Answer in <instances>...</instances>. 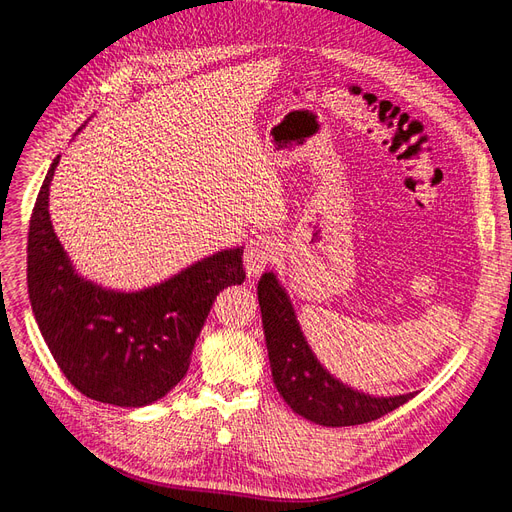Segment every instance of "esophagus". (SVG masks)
I'll return each instance as SVG.
<instances>
[{
    "mask_svg": "<svg viewBox=\"0 0 512 512\" xmlns=\"http://www.w3.org/2000/svg\"><path fill=\"white\" fill-rule=\"evenodd\" d=\"M283 257V244L278 242L276 236L270 234H259L246 244L244 253V266L249 276H259L263 270L274 266Z\"/></svg>",
    "mask_w": 512,
    "mask_h": 512,
    "instance_id": "1",
    "label": "esophagus"
}]
</instances>
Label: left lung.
Instances as JSON below:
<instances>
[{
	"mask_svg": "<svg viewBox=\"0 0 512 512\" xmlns=\"http://www.w3.org/2000/svg\"><path fill=\"white\" fill-rule=\"evenodd\" d=\"M257 298L274 385L283 400L304 419L327 427L361 425L381 419L415 398V393L372 398L336 381L312 355L287 293L272 272L261 276Z\"/></svg>",
	"mask_w": 512,
	"mask_h": 512,
	"instance_id": "8db88e82",
	"label": "left lung"
}]
</instances>
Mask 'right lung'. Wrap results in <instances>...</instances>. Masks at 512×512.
Returning <instances> with one entry per match:
<instances>
[{
  "instance_id": "1",
  "label": "right lung",
  "mask_w": 512,
  "mask_h": 512,
  "mask_svg": "<svg viewBox=\"0 0 512 512\" xmlns=\"http://www.w3.org/2000/svg\"><path fill=\"white\" fill-rule=\"evenodd\" d=\"M57 163L59 155L38 193L27 238V287L38 327L82 395L129 408L153 404L187 374L217 295L244 283V251H221L136 293L97 287L74 272L48 217Z\"/></svg>"
}]
</instances>
